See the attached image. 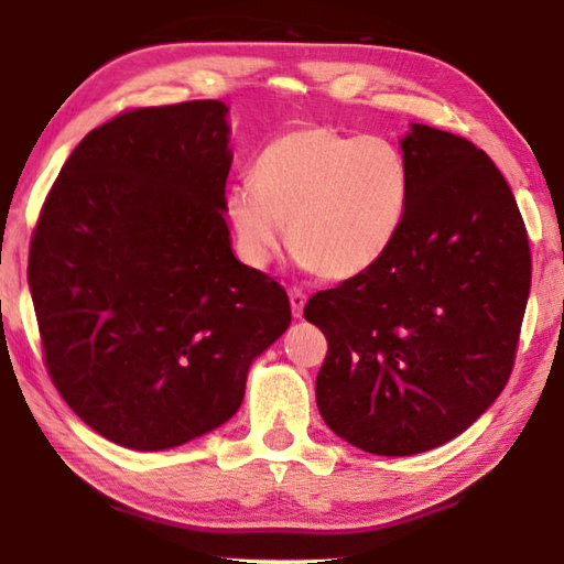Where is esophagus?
Listing matches in <instances>:
<instances>
[{"label": "esophagus", "instance_id": "1", "mask_svg": "<svg viewBox=\"0 0 564 564\" xmlns=\"http://www.w3.org/2000/svg\"><path fill=\"white\" fill-rule=\"evenodd\" d=\"M289 297H291V310H293V317H303V307H305V301L307 295L303 289H289Z\"/></svg>", "mask_w": 564, "mask_h": 564}]
</instances>
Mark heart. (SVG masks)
<instances>
[{"instance_id": "heart-1", "label": "heart", "mask_w": 564, "mask_h": 564, "mask_svg": "<svg viewBox=\"0 0 564 564\" xmlns=\"http://www.w3.org/2000/svg\"><path fill=\"white\" fill-rule=\"evenodd\" d=\"M410 170L386 138L305 126L275 135L251 164V186L227 194V218L249 263L285 239L310 271L346 281L368 271L400 232Z\"/></svg>"}]
</instances>
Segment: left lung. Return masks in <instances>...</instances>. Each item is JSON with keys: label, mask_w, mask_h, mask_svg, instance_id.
Wrapping results in <instances>:
<instances>
[{"label": "left lung", "mask_w": 564, "mask_h": 564, "mask_svg": "<svg viewBox=\"0 0 564 564\" xmlns=\"http://www.w3.org/2000/svg\"><path fill=\"white\" fill-rule=\"evenodd\" d=\"M400 232L368 271L319 291L315 394L339 438L414 455L455 438L505 390L531 291V247L507 178L470 140L412 126Z\"/></svg>", "instance_id": "8db88e82"}]
</instances>
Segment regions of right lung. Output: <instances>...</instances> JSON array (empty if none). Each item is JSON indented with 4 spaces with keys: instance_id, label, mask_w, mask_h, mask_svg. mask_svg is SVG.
I'll return each mask as SVG.
<instances>
[{
    "instance_id": "right-lung-1",
    "label": "right lung",
    "mask_w": 564,
    "mask_h": 564,
    "mask_svg": "<svg viewBox=\"0 0 564 564\" xmlns=\"http://www.w3.org/2000/svg\"><path fill=\"white\" fill-rule=\"evenodd\" d=\"M215 99L121 111L72 150L35 223L43 361L84 424L162 451L225 424L291 325L283 285L237 261Z\"/></svg>"
}]
</instances>
